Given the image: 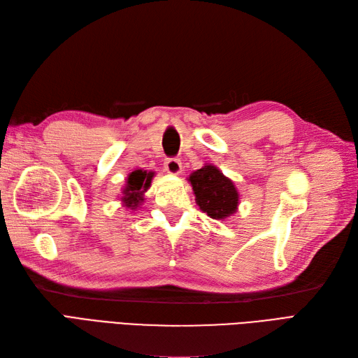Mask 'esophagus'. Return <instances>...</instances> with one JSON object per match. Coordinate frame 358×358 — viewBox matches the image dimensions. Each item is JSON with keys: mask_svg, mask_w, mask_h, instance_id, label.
<instances>
[{"mask_svg": "<svg viewBox=\"0 0 358 358\" xmlns=\"http://www.w3.org/2000/svg\"><path fill=\"white\" fill-rule=\"evenodd\" d=\"M182 169V165H181V160L178 159H166L165 160V171L168 172V174L171 176H178L180 172Z\"/></svg>", "mask_w": 358, "mask_h": 358, "instance_id": "34e87169", "label": "esophagus"}]
</instances>
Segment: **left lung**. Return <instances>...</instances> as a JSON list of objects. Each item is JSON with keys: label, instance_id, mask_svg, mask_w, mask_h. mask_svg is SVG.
I'll list each match as a JSON object with an SVG mask.
<instances>
[{"label": "left lung", "instance_id": "left-lung-1", "mask_svg": "<svg viewBox=\"0 0 358 358\" xmlns=\"http://www.w3.org/2000/svg\"><path fill=\"white\" fill-rule=\"evenodd\" d=\"M187 181L201 211L214 220H227L238 211L239 192L235 182L213 164L193 171Z\"/></svg>", "mask_w": 358, "mask_h": 358}]
</instances>
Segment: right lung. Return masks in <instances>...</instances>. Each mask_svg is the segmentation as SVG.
Here are the masks:
<instances>
[{
  "instance_id": "obj_1",
  "label": "right lung",
  "mask_w": 358,
  "mask_h": 358,
  "mask_svg": "<svg viewBox=\"0 0 358 358\" xmlns=\"http://www.w3.org/2000/svg\"><path fill=\"white\" fill-rule=\"evenodd\" d=\"M155 177L153 171L135 169L126 177L124 186L122 187L120 201L126 210L136 211L141 208L145 199V192L152 186V180Z\"/></svg>"
}]
</instances>
